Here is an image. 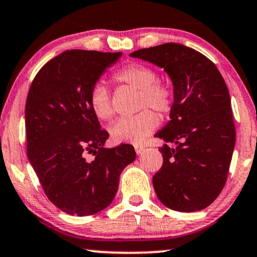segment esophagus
I'll list each match as a JSON object with an SVG mask.
<instances>
[{"mask_svg":"<svg viewBox=\"0 0 257 257\" xmlns=\"http://www.w3.org/2000/svg\"><path fill=\"white\" fill-rule=\"evenodd\" d=\"M135 150L137 154H141L145 151V146H143V145H136Z\"/></svg>","mask_w":257,"mask_h":257,"instance_id":"1","label":"esophagus"}]
</instances>
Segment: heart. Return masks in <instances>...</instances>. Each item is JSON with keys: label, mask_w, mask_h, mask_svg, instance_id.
I'll list each match as a JSON object with an SVG mask.
<instances>
[{"label": "heart", "mask_w": 257, "mask_h": 257, "mask_svg": "<svg viewBox=\"0 0 257 257\" xmlns=\"http://www.w3.org/2000/svg\"><path fill=\"white\" fill-rule=\"evenodd\" d=\"M114 80L139 90L138 107H151L156 112L168 114L173 107V89L158 79V74L150 66L131 62L114 73ZM89 105L98 119L107 120L113 116L110 92L101 82L92 85L89 94ZM159 125V117L154 111L143 110L136 116L120 118L109 127V133L116 143L139 144L150 136Z\"/></svg>", "instance_id": "1"}]
</instances>
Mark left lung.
<instances>
[{"label":"left lung","mask_w":257,"mask_h":257,"mask_svg":"<svg viewBox=\"0 0 257 257\" xmlns=\"http://www.w3.org/2000/svg\"><path fill=\"white\" fill-rule=\"evenodd\" d=\"M130 57L161 67L174 87L170 120L155 137L177 146L160 147L163 165L153 176L156 196L175 211L205 209L224 189L235 146L225 80L210 59L181 44L143 48Z\"/></svg>","instance_id":"obj_1"}]
</instances>
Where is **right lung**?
<instances>
[{
  "label": "right lung",
  "mask_w": 257,
  "mask_h": 257,
  "mask_svg": "<svg viewBox=\"0 0 257 257\" xmlns=\"http://www.w3.org/2000/svg\"><path fill=\"white\" fill-rule=\"evenodd\" d=\"M120 57L121 52L66 51L44 65L30 87V163L47 198L68 214L84 217L109 206L121 172L137 156L128 144L104 147L109 133L89 105L92 85Z\"/></svg>",
  "instance_id": "add662e5"
}]
</instances>
